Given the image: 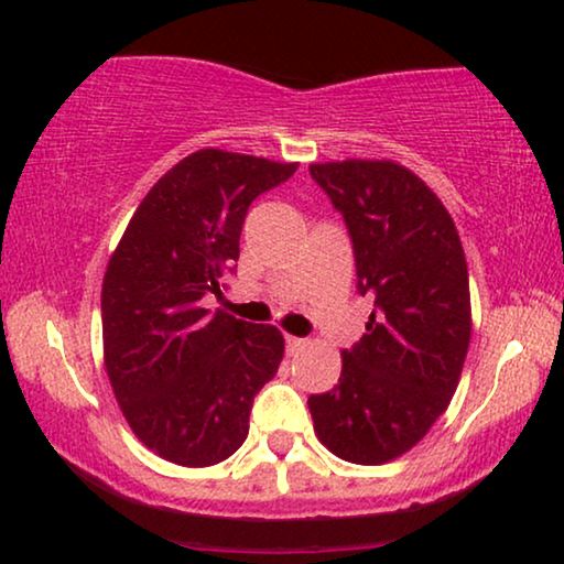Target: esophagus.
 <instances>
[{"label":"esophagus","instance_id":"obj_1","mask_svg":"<svg viewBox=\"0 0 564 564\" xmlns=\"http://www.w3.org/2000/svg\"><path fill=\"white\" fill-rule=\"evenodd\" d=\"M304 347H306V339H299V336H285V351H289V355H299Z\"/></svg>","mask_w":564,"mask_h":564}]
</instances>
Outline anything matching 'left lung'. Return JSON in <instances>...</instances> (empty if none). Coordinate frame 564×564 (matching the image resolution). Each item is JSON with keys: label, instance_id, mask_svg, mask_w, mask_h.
Masks as SVG:
<instances>
[{"label": "left lung", "instance_id": "left-lung-1", "mask_svg": "<svg viewBox=\"0 0 564 564\" xmlns=\"http://www.w3.org/2000/svg\"><path fill=\"white\" fill-rule=\"evenodd\" d=\"M344 215L357 291L372 299L365 336L341 351L339 384L311 394L314 433L334 456L380 466L425 438L451 405L470 341V291L456 223L392 159L311 164Z\"/></svg>", "mask_w": 564, "mask_h": 564}]
</instances>
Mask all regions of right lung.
<instances>
[{
	"instance_id": "obj_1",
	"label": "right lung",
	"mask_w": 564,
	"mask_h": 564,
	"mask_svg": "<svg viewBox=\"0 0 564 564\" xmlns=\"http://www.w3.org/2000/svg\"><path fill=\"white\" fill-rule=\"evenodd\" d=\"M299 162L199 149L176 162L126 225L100 289L104 365L133 435L159 458L205 468L248 438L283 334L202 308L240 256L250 202Z\"/></svg>"
}]
</instances>
